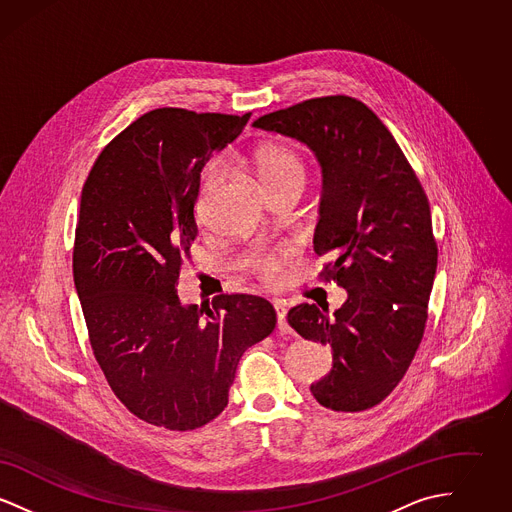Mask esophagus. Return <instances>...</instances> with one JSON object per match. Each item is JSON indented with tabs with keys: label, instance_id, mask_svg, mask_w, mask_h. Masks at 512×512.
Wrapping results in <instances>:
<instances>
[{
	"label": "esophagus",
	"instance_id": "esophagus-1",
	"mask_svg": "<svg viewBox=\"0 0 512 512\" xmlns=\"http://www.w3.org/2000/svg\"><path fill=\"white\" fill-rule=\"evenodd\" d=\"M274 311H276V318H278V330H280L282 334H290L292 330H290L288 320H286V315H288L286 305L280 303V301H276V303H274Z\"/></svg>",
	"mask_w": 512,
	"mask_h": 512
}]
</instances>
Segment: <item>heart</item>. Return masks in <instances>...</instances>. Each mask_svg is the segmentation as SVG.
I'll return each mask as SVG.
<instances>
[{
    "label": "heart",
    "instance_id": "obj_1",
    "mask_svg": "<svg viewBox=\"0 0 512 512\" xmlns=\"http://www.w3.org/2000/svg\"><path fill=\"white\" fill-rule=\"evenodd\" d=\"M251 163L268 190L286 182H305V172H307L305 163L292 147L282 146V144L259 146L251 155ZM217 178H219V169L213 167L205 176V184L211 186ZM290 257H292V247L288 245L278 249H265L253 257V268L265 278H274L288 263Z\"/></svg>",
    "mask_w": 512,
    "mask_h": 512
}]
</instances>
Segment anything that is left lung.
<instances>
[{"label":"left lung","mask_w":512,"mask_h":512,"mask_svg":"<svg viewBox=\"0 0 512 512\" xmlns=\"http://www.w3.org/2000/svg\"><path fill=\"white\" fill-rule=\"evenodd\" d=\"M255 128L313 149L322 169L315 253L328 257L347 299L301 303L288 313L305 340L332 347V370L311 384L326 409L366 411L401 382L420 345L438 268L432 215L401 147L366 107L347 96L307 99L268 113Z\"/></svg>","instance_id":"1"}]
</instances>
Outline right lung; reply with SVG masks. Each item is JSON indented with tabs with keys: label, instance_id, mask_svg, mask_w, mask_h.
<instances>
[{
	"label": "right lung",
	"instance_id": "1",
	"mask_svg": "<svg viewBox=\"0 0 512 512\" xmlns=\"http://www.w3.org/2000/svg\"><path fill=\"white\" fill-rule=\"evenodd\" d=\"M249 117L149 111L99 153L82 188L73 274L90 343L122 405L153 426L186 432L217 418L245 349L276 326L259 295L209 307L176 292L201 169Z\"/></svg>",
	"mask_w": 512,
	"mask_h": 512
}]
</instances>
